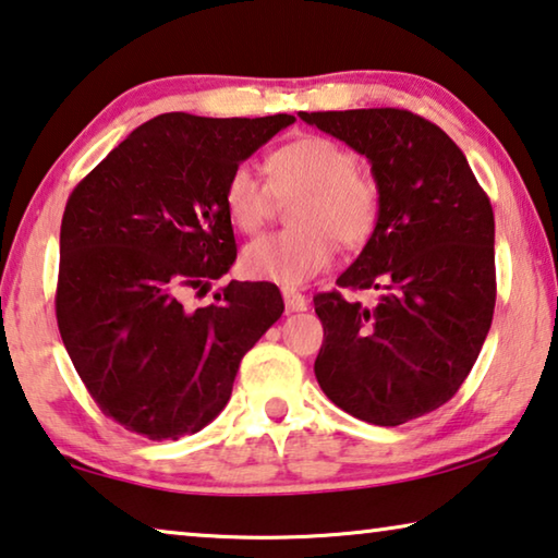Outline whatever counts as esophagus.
Here are the masks:
<instances>
[{
    "label": "esophagus",
    "instance_id": "obj_1",
    "mask_svg": "<svg viewBox=\"0 0 558 558\" xmlns=\"http://www.w3.org/2000/svg\"><path fill=\"white\" fill-rule=\"evenodd\" d=\"M282 300H286V307L290 313L307 311V298L303 293H298L295 288H282Z\"/></svg>",
    "mask_w": 558,
    "mask_h": 558
}]
</instances>
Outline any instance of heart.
<instances>
[{
    "mask_svg": "<svg viewBox=\"0 0 558 558\" xmlns=\"http://www.w3.org/2000/svg\"><path fill=\"white\" fill-rule=\"evenodd\" d=\"M270 185L251 166H238L226 183L233 226L255 233L270 218L272 201L295 198L293 231L268 233L245 247V272L255 280L300 286L332 263L335 241L355 247L377 226V183L357 168L348 146L327 136H298L268 156Z\"/></svg>",
    "mask_w": 558,
    "mask_h": 558,
    "instance_id": "b5f03b06",
    "label": "heart"
}]
</instances>
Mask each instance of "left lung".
<instances>
[{
  "label": "left lung",
  "instance_id": "8db88e82",
  "mask_svg": "<svg viewBox=\"0 0 558 558\" xmlns=\"http://www.w3.org/2000/svg\"><path fill=\"white\" fill-rule=\"evenodd\" d=\"M298 117L365 156L379 193L375 231L338 278L377 303L315 295V377L352 417L397 427L452 400L480 357L497 300L492 203L454 141L417 113Z\"/></svg>",
  "mask_w": 558,
  "mask_h": 558
}]
</instances>
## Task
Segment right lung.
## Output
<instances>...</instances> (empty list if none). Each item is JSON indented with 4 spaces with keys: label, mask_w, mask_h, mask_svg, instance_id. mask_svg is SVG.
Returning a JSON list of instances; mask_svg holds the SVG:
<instances>
[{
    "label": "right lung",
    "mask_w": 558,
    "mask_h": 558,
    "mask_svg": "<svg viewBox=\"0 0 558 558\" xmlns=\"http://www.w3.org/2000/svg\"><path fill=\"white\" fill-rule=\"evenodd\" d=\"M295 123L161 113L121 141L66 201L57 323L106 417L154 441L196 435L231 400L247 350L286 311L272 282L231 280L233 168Z\"/></svg>",
    "instance_id": "add662e5"
}]
</instances>
